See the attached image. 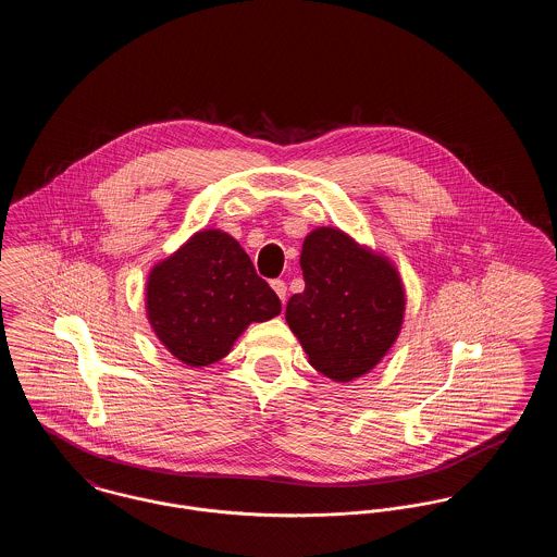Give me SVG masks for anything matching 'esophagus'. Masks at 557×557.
I'll use <instances>...</instances> for the list:
<instances>
[{
	"instance_id": "obj_1",
	"label": "esophagus",
	"mask_w": 557,
	"mask_h": 557,
	"mask_svg": "<svg viewBox=\"0 0 557 557\" xmlns=\"http://www.w3.org/2000/svg\"><path fill=\"white\" fill-rule=\"evenodd\" d=\"M271 288L275 290V294L280 296V300L282 302H286V294H288V286H286V282L284 280H273L271 282Z\"/></svg>"
}]
</instances>
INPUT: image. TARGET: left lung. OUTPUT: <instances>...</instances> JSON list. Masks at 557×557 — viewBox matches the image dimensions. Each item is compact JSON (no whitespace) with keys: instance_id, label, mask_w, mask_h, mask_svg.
I'll list each match as a JSON object with an SVG mask.
<instances>
[{"instance_id":"left-lung-1","label":"left lung","mask_w":557,"mask_h":557,"mask_svg":"<svg viewBox=\"0 0 557 557\" xmlns=\"http://www.w3.org/2000/svg\"><path fill=\"white\" fill-rule=\"evenodd\" d=\"M305 290L286 321L309 363L334 382L370 373L397 343L405 286L395 263L338 227H315L300 252Z\"/></svg>"}]
</instances>
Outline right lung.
Segmentation results:
<instances>
[{"mask_svg":"<svg viewBox=\"0 0 557 557\" xmlns=\"http://www.w3.org/2000/svg\"><path fill=\"white\" fill-rule=\"evenodd\" d=\"M282 302L257 275L238 239L200 230L150 269L146 315L160 345L189 368L230 355L250 323L280 315Z\"/></svg>","mask_w":557,"mask_h":557,"instance_id":"right-lung-1","label":"right lung"}]
</instances>
